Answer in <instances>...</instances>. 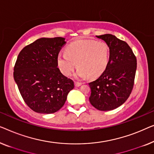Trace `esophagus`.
<instances>
[{
    "mask_svg": "<svg viewBox=\"0 0 154 154\" xmlns=\"http://www.w3.org/2000/svg\"><path fill=\"white\" fill-rule=\"evenodd\" d=\"M75 85L76 87H79V86H80L82 85V83L81 82H75Z\"/></svg>",
    "mask_w": 154,
    "mask_h": 154,
    "instance_id": "esophagus-1",
    "label": "esophagus"
}]
</instances>
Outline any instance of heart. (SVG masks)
Returning <instances> with one entry per match:
<instances>
[{"mask_svg":"<svg viewBox=\"0 0 154 154\" xmlns=\"http://www.w3.org/2000/svg\"><path fill=\"white\" fill-rule=\"evenodd\" d=\"M66 51L57 56L58 68L66 76L72 74L77 63V77L96 78L105 72L109 64V48L103 41L76 40L67 46Z\"/></svg>","mask_w":154,"mask_h":154,"instance_id":"obj_1","label":"heart"}]
</instances>
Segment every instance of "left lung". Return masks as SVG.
Masks as SVG:
<instances>
[{
  "label": "left lung",
  "mask_w": 154,
  "mask_h": 154,
  "mask_svg": "<svg viewBox=\"0 0 154 154\" xmlns=\"http://www.w3.org/2000/svg\"><path fill=\"white\" fill-rule=\"evenodd\" d=\"M107 43L109 60L106 70L96 81L90 82L89 101L100 111H109L123 105L134 85L137 59L129 45L115 35H96Z\"/></svg>",
  "instance_id": "obj_1"
}]
</instances>
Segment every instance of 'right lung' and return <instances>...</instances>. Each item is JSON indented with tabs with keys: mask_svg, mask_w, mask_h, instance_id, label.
I'll return each instance as SVG.
<instances>
[{
	"mask_svg": "<svg viewBox=\"0 0 154 154\" xmlns=\"http://www.w3.org/2000/svg\"><path fill=\"white\" fill-rule=\"evenodd\" d=\"M61 37L42 38L19 54L14 79L26 105L34 112L52 114L64 105L74 82L58 68L57 56L66 44Z\"/></svg>",
	"mask_w": 154,
	"mask_h": 154,
	"instance_id": "1",
	"label": "right lung"
}]
</instances>
